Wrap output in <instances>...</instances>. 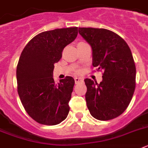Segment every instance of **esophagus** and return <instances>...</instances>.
I'll return each instance as SVG.
<instances>
[{"label":"esophagus","mask_w":148,"mask_h":148,"mask_svg":"<svg viewBox=\"0 0 148 148\" xmlns=\"http://www.w3.org/2000/svg\"><path fill=\"white\" fill-rule=\"evenodd\" d=\"M74 81H75V84H78V83L82 82L83 79H82V78L77 77L74 78Z\"/></svg>","instance_id":"obj_1"}]
</instances>
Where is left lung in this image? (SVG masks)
Listing matches in <instances>:
<instances>
[{"label": "left lung", "mask_w": 148, "mask_h": 148, "mask_svg": "<svg viewBox=\"0 0 148 148\" xmlns=\"http://www.w3.org/2000/svg\"><path fill=\"white\" fill-rule=\"evenodd\" d=\"M78 32L91 46L93 67L104 71L99 84L84 80L87 108L98 120L115 119L127 109L135 89L136 68L130 48L106 29L79 28Z\"/></svg>", "instance_id": "8db88e82"}]
</instances>
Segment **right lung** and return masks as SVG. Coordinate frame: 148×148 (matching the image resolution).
<instances>
[{
  "instance_id": "add662e5",
  "label": "right lung",
  "mask_w": 148,
  "mask_h": 148,
  "mask_svg": "<svg viewBox=\"0 0 148 148\" xmlns=\"http://www.w3.org/2000/svg\"><path fill=\"white\" fill-rule=\"evenodd\" d=\"M77 36V27L45 31L32 38L20 55L17 68L18 94L26 112L40 124L55 125L68 115L74 85L72 77L55 84L54 64L64 48Z\"/></svg>"
}]
</instances>
